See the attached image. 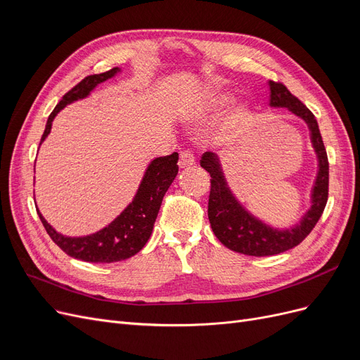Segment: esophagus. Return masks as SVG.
Here are the masks:
<instances>
[{"instance_id":"34e87169","label":"esophagus","mask_w":360,"mask_h":360,"mask_svg":"<svg viewBox=\"0 0 360 360\" xmlns=\"http://www.w3.org/2000/svg\"><path fill=\"white\" fill-rule=\"evenodd\" d=\"M193 163H195V158H193L191 150H183V151H180V158H179V165H180V168L192 167Z\"/></svg>"}]
</instances>
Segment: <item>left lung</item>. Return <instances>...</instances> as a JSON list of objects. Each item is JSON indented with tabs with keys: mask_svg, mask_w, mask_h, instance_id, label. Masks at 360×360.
I'll return each mask as SVG.
<instances>
[{
	"mask_svg": "<svg viewBox=\"0 0 360 360\" xmlns=\"http://www.w3.org/2000/svg\"><path fill=\"white\" fill-rule=\"evenodd\" d=\"M269 86L271 106H285L308 123L312 144L320 160L319 176L312 193V207L302 222L285 231L266 226L236 201L226 186L219 160L214 153L205 151L200 162L201 167L210 174L209 221L214 236L228 249L252 257L276 255L300 245L317 225L329 197V160L315 115L282 82L270 81Z\"/></svg>",
	"mask_w": 360,
	"mask_h": 360,
	"instance_id": "8db88e82",
	"label": "left lung"
}]
</instances>
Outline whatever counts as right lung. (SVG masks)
<instances>
[{"label":"right lung","instance_id":"1","mask_svg":"<svg viewBox=\"0 0 360 360\" xmlns=\"http://www.w3.org/2000/svg\"><path fill=\"white\" fill-rule=\"evenodd\" d=\"M117 72L118 69L114 68L103 73L85 76L81 82L76 84L72 90L64 94L48 117L40 144L51 132L53 117L64 106L70 102L82 99L97 84L111 78ZM177 160L179 153H172L151 162L143 181H141V186L134 201L126 207L124 212L115 221L96 234L85 237H64L53 230L45 221V217L40 214V212H37L40 221L53 243L72 258L82 259L86 261V263H115V261L127 259L138 254L150 238L163 195H165L179 172Z\"/></svg>","mask_w":360,"mask_h":360}]
</instances>
